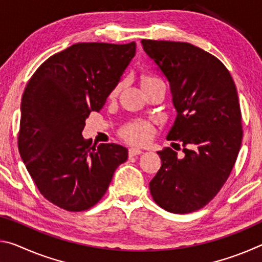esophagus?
I'll list each match as a JSON object with an SVG mask.
<instances>
[{"instance_id": "34e87169", "label": "esophagus", "mask_w": 262, "mask_h": 262, "mask_svg": "<svg viewBox=\"0 0 262 262\" xmlns=\"http://www.w3.org/2000/svg\"><path fill=\"white\" fill-rule=\"evenodd\" d=\"M142 152V150H140V149H136V148H130L129 150H128V154H129V156L130 157H133V156H137V155H141Z\"/></svg>"}]
</instances>
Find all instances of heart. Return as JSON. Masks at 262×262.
Segmentation results:
<instances>
[{"instance_id":"obj_1","label":"heart","mask_w":262,"mask_h":262,"mask_svg":"<svg viewBox=\"0 0 262 262\" xmlns=\"http://www.w3.org/2000/svg\"><path fill=\"white\" fill-rule=\"evenodd\" d=\"M158 82H163V81L156 76H148L143 78V81H142V86H147V85H150V84L158 83ZM121 88H122V83L121 82L118 83L112 90V92H111V97L117 96L119 94V91L121 90ZM120 134L122 139H125L127 142H129V143L144 144L147 143V142L150 140V137H151L152 128L148 122L136 121L126 127H123L120 132Z\"/></svg>"}]
</instances>
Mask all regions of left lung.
Wrapping results in <instances>:
<instances>
[{
	"mask_svg": "<svg viewBox=\"0 0 262 262\" xmlns=\"http://www.w3.org/2000/svg\"><path fill=\"white\" fill-rule=\"evenodd\" d=\"M141 42L170 82L177 118L166 139L183 143L185 154L157 152L162 166L150 193L163 209L188 214L216 196L236 163L243 140L236 84L216 56L188 42Z\"/></svg>",
	"mask_w": 262,
	"mask_h": 262,
	"instance_id": "8db88e82",
	"label": "left lung"
}]
</instances>
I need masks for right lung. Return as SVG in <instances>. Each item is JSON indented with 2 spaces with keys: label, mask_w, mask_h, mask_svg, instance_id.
Returning <instances> with one entry per match:
<instances>
[{
  "label": "right lung",
  "mask_w": 262,
  "mask_h": 262,
  "mask_svg": "<svg viewBox=\"0 0 262 262\" xmlns=\"http://www.w3.org/2000/svg\"><path fill=\"white\" fill-rule=\"evenodd\" d=\"M136 53V43L79 42L52 55L26 85L18 150L46 200L67 211L90 209L107 190L128 150L91 144L85 119L99 111Z\"/></svg>",
  "instance_id": "add662e5"
}]
</instances>
